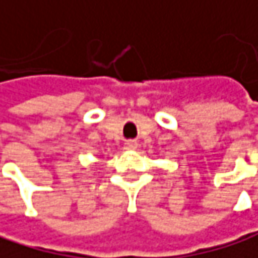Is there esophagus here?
Listing matches in <instances>:
<instances>
[{
  "instance_id": "1",
  "label": "esophagus",
  "mask_w": 258,
  "mask_h": 258,
  "mask_svg": "<svg viewBox=\"0 0 258 258\" xmlns=\"http://www.w3.org/2000/svg\"><path fill=\"white\" fill-rule=\"evenodd\" d=\"M136 148H138V142H135V141H128L125 144V150H136Z\"/></svg>"
}]
</instances>
